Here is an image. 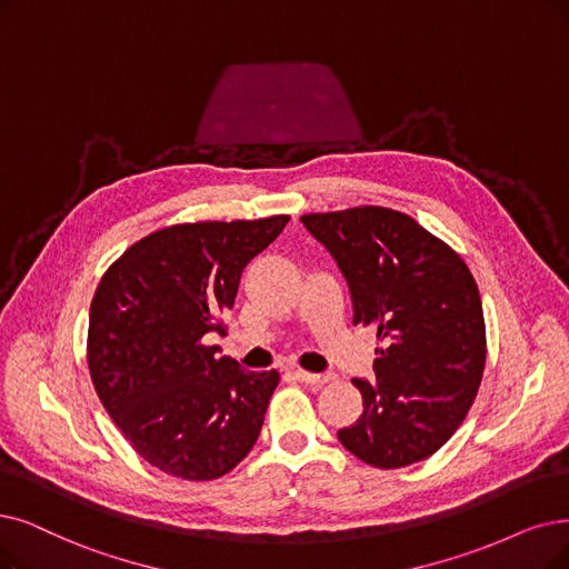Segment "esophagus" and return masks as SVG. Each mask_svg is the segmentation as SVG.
<instances>
[{
    "label": "esophagus",
    "instance_id": "34e87169",
    "mask_svg": "<svg viewBox=\"0 0 569 569\" xmlns=\"http://www.w3.org/2000/svg\"><path fill=\"white\" fill-rule=\"evenodd\" d=\"M293 376H297V380L308 382V385H320V382L327 380V376H322V373H310V371H303V369H297V371H293Z\"/></svg>",
    "mask_w": 569,
    "mask_h": 569
}]
</instances>
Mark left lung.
Returning <instances> with one entry per match:
<instances>
[{
	"instance_id": "8db88e82",
	"label": "left lung",
	"mask_w": 569,
	"mask_h": 569,
	"mask_svg": "<svg viewBox=\"0 0 569 569\" xmlns=\"http://www.w3.org/2000/svg\"><path fill=\"white\" fill-rule=\"evenodd\" d=\"M301 221L343 272L352 322L373 329L380 343L376 378H352L363 413L338 429V441L378 469L435 456L462 425L486 367L483 308L467 263L388 208Z\"/></svg>"
}]
</instances>
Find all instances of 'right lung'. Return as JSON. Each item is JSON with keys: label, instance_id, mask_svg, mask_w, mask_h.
I'll return each instance as SVG.
<instances>
[{"label": "right lung", "instance_id": "add662e5", "mask_svg": "<svg viewBox=\"0 0 569 569\" xmlns=\"http://www.w3.org/2000/svg\"><path fill=\"white\" fill-rule=\"evenodd\" d=\"M287 214L198 221L126 249L90 303L88 369L111 420L156 469L187 481L231 471L259 439L280 373L217 357L244 266L276 240Z\"/></svg>", "mask_w": 569, "mask_h": 569}]
</instances>
